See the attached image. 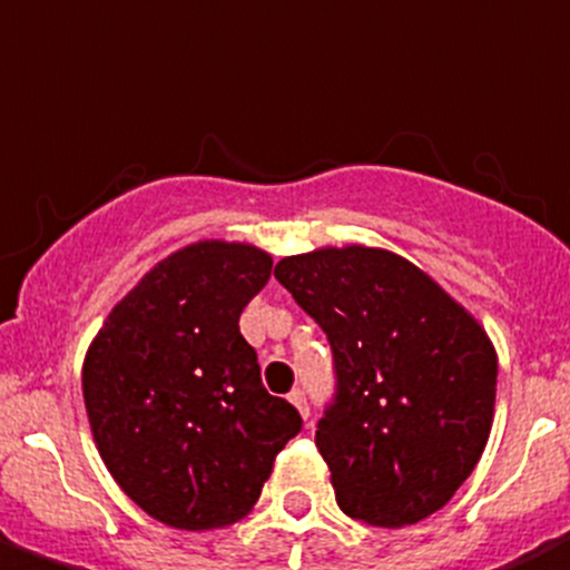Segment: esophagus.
<instances>
[{"label": "esophagus", "mask_w": 570, "mask_h": 570, "mask_svg": "<svg viewBox=\"0 0 570 570\" xmlns=\"http://www.w3.org/2000/svg\"><path fill=\"white\" fill-rule=\"evenodd\" d=\"M288 401L294 403L296 410H299V415L308 417V401H305V392H303V389H294V392H291V395H288Z\"/></svg>", "instance_id": "1"}]
</instances>
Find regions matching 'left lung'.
<instances>
[{
	"instance_id": "obj_1",
	"label": "left lung",
	"mask_w": 570,
	"mask_h": 570,
	"mask_svg": "<svg viewBox=\"0 0 570 570\" xmlns=\"http://www.w3.org/2000/svg\"><path fill=\"white\" fill-rule=\"evenodd\" d=\"M274 276L332 343L317 450L343 513L403 528L444 508L490 438L499 360L438 282L381 247L288 256Z\"/></svg>"
}]
</instances>
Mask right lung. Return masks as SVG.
I'll return each instance as SVG.
<instances>
[{"instance_id": "1", "label": "right lung", "mask_w": 570, "mask_h": 570, "mask_svg": "<svg viewBox=\"0 0 570 570\" xmlns=\"http://www.w3.org/2000/svg\"><path fill=\"white\" fill-rule=\"evenodd\" d=\"M271 256L236 242L173 253L120 299L82 363L100 459L140 510L178 530L250 513L276 452L303 430L267 395L238 317Z\"/></svg>"}]
</instances>
